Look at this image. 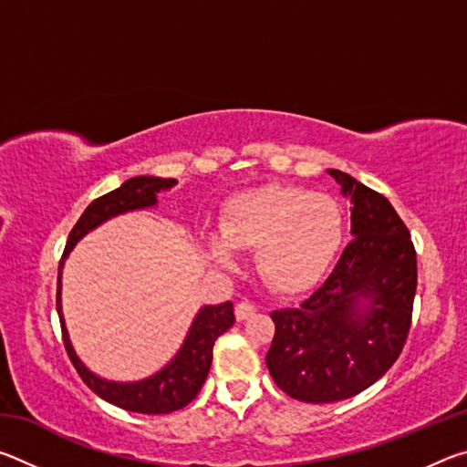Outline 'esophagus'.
I'll return each instance as SVG.
<instances>
[{
	"instance_id": "obj_1",
	"label": "esophagus",
	"mask_w": 467,
	"mask_h": 467,
	"mask_svg": "<svg viewBox=\"0 0 467 467\" xmlns=\"http://www.w3.org/2000/svg\"><path fill=\"white\" fill-rule=\"evenodd\" d=\"M257 311V306L249 303V300H239L234 306V315H236V321H244L247 317H251L253 313Z\"/></svg>"
}]
</instances>
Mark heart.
Returning <instances> with one entry per match:
<instances>
[{
	"label": "heart",
	"instance_id": "obj_1",
	"mask_svg": "<svg viewBox=\"0 0 467 467\" xmlns=\"http://www.w3.org/2000/svg\"><path fill=\"white\" fill-rule=\"evenodd\" d=\"M218 226L224 241L210 239L212 262L231 265L228 247L255 249L262 278L284 295L313 288L344 239V214L334 197L292 185H265L231 197Z\"/></svg>",
	"mask_w": 467,
	"mask_h": 467
}]
</instances>
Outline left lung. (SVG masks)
I'll return each mask as SVG.
<instances>
[{
    "instance_id": "1",
    "label": "left lung",
    "mask_w": 467,
    "mask_h": 467,
    "mask_svg": "<svg viewBox=\"0 0 467 467\" xmlns=\"http://www.w3.org/2000/svg\"><path fill=\"white\" fill-rule=\"evenodd\" d=\"M329 175L354 203V239L323 286L296 309L272 313L265 357L275 385L309 404L352 398L391 368L412 326L418 282L414 243L387 197L342 171Z\"/></svg>"
}]
</instances>
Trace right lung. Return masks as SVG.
I'll return each instance as SVG.
<instances>
[{
	"label": "right lung",
	"instance_id": "1",
	"mask_svg": "<svg viewBox=\"0 0 467 467\" xmlns=\"http://www.w3.org/2000/svg\"><path fill=\"white\" fill-rule=\"evenodd\" d=\"M175 179H161V177H133L125 181L121 187L113 189L105 195L94 200L84 214L78 218L72 233L67 236L66 249H63L61 262H59V274H57V313L61 323V337L66 344L67 357L72 360L78 375L82 381L90 387V389L100 395L102 400L110 401V404L119 406L130 412L140 414H171L175 410L185 408L195 400L200 393L205 377L210 373L212 365V350H214V342L218 336H223L228 327L234 323V309L233 303H223L216 306H205L197 315L189 336L185 339L183 348H181L175 360L169 367H164L161 373L146 379L140 383H110L105 379H99L86 368L80 358L76 357L72 344H69L66 323H63L61 315V303H59V288H61V265L63 259L74 244L82 239V236L92 231L94 226L105 223L107 218L123 214L128 210L148 208V205L156 203V193L161 189H169L175 185Z\"/></svg>",
	"mask_w": 467,
	"mask_h": 467
}]
</instances>
